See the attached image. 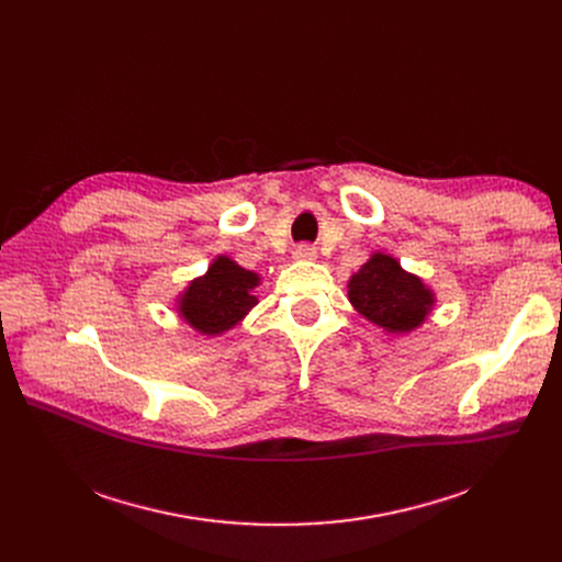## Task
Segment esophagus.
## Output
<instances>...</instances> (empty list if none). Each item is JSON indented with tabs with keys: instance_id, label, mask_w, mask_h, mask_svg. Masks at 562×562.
Returning a JSON list of instances; mask_svg holds the SVG:
<instances>
[{
	"instance_id": "esophagus-1",
	"label": "esophagus",
	"mask_w": 562,
	"mask_h": 562,
	"mask_svg": "<svg viewBox=\"0 0 562 562\" xmlns=\"http://www.w3.org/2000/svg\"><path fill=\"white\" fill-rule=\"evenodd\" d=\"M293 259H299V261H312V259H316V248L310 246V244H301L296 250H293Z\"/></svg>"
}]
</instances>
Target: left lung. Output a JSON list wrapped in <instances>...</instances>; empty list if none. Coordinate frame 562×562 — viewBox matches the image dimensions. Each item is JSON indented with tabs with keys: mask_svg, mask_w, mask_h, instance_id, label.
Segmentation results:
<instances>
[{
	"mask_svg": "<svg viewBox=\"0 0 562 562\" xmlns=\"http://www.w3.org/2000/svg\"><path fill=\"white\" fill-rule=\"evenodd\" d=\"M348 299L360 314L387 333H409L432 310V291L401 269V263L375 252L348 282Z\"/></svg>",
	"mask_w": 562,
	"mask_h": 562,
	"instance_id": "1",
	"label": "left lung"
}]
</instances>
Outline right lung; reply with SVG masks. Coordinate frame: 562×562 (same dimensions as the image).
Segmentation results:
<instances>
[{"instance_id": "add662e5", "label": "right lung", "mask_w": 562, "mask_h": 562, "mask_svg": "<svg viewBox=\"0 0 562 562\" xmlns=\"http://www.w3.org/2000/svg\"><path fill=\"white\" fill-rule=\"evenodd\" d=\"M259 276L241 269L229 257H218L202 278H195L180 296V314L202 335H221L234 328L255 305L252 289Z\"/></svg>"}]
</instances>
